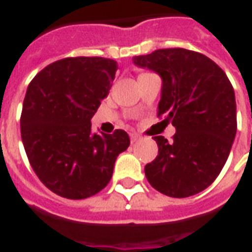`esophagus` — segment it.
Returning <instances> with one entry per match:
<instances>
[{
  "instance_id": "esophagus-1",
  "label": "esophagus",
  "mask_w": 252,
  "mask_h": 252,
  "mask_svg": "<svg viewBox=\"0 0 252 252\" xmlns=\"http://www.w3.org/2000/svg\"><path fill=\"white\" fill-rule=\"evenodd\" d=\"M141 138L140 134H137V133H131L130 134V140H131V142H135V141H138Z\"/></svg>"
}]
</instances>
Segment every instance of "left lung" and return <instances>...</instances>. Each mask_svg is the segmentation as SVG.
Returning a JSON list of instances; mask_svg holds the SVG:
<instances>
[{"mask_svg": "<svg viewBox=\"0 0 252 252\" xmlns=\"http://www.w3.org/2000/svg\"><path fill=\"white\" fill-rule=\"evenodd\" d=\"M133 62L161 77L158 117L176 129L171 141L155 137L158 153L145 165L146 179L168 197L201 192L221 172L236 135L231 81L216 62L191 50L160 49Z\"/></svg>", "mask_w": 252, "mask_h": 252, "instance_id": "8db88e82", "label": "left lung"}]
</instances>
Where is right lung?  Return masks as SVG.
<instances>
[{"label":"right lung","instance_id":"obj_1","mask_svg":"<svg viewBox=\"0 0 252 252\" xmlns=\"http://www.w3.org/2000/svg\"><path fill=\"white\" fill-rule=\"evenodd\" d=\"M117 69L108 58L70 57L46 66L27 88L21 140L32 169L57 195L84 199L97 194L111 179L118 155L129 148L125 130L91 131Z\"/></svg>","mask_w":252,"mask_h":252}]
</instances>
